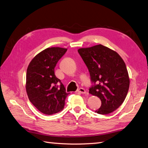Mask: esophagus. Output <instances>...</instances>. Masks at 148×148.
Returning <instances> with one entry per match:
<instances>
[{
    "mask_svg": "<svg viewBox=\"0 0 148 148\" xmlns=\"http://www.w3.org/2000/svg\"><path fill=\"white\" fill-rule=\"evenodd\" d=\"M78 92L81 93H82V94H85V93H86V90H85L84 88H78Z\"/></svg>",
    "mask_w": 148,
    "mask_h": 148,
    "instance_id": "esophagus-1",
    "label": "esophagus"
}]
</instances>
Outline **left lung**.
<instances>
[{
	"instance_id": "1",
	"label": "left lung",
	"mask_w": 148,
	"mask_h": 148,
	"mask_svg": "<svg viewBox=\"0 0 148 148\" xmlns=\"http://www.w3.org/2000/svg\"><path fill=\"white\" fill-rule=\"evenodd\" d=\"M78 52L94 84L89 93L102 102L95 112H112L122 105L129 90L130 81L124 60L116 51L102 45L80 48Z\"/></svg>"
}]
</instances>
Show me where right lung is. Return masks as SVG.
I'll list each match as a JSON object with an SVG mask.
<instances>
[{
  "label": "right lung",
  "mask_w": 148,
  "mask_h": 148,
  "mask_svg": "<svg viewBox=\"0 0 148 148\" xmlns=\"http://www.w3.org/2000/svg\"><path fill=\"white\" fill-rule=\"evenodd\" d=\"M67 51L60 47L43 50L31 60L26 72V92L30 102L41 112L51 115L62 111L68 93L55 74L59 60Z\"/></svg>",
  "instance_id": "obj_1"
}]
</instances>
